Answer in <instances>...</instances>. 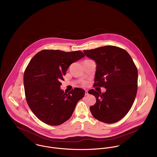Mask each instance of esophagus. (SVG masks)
Segmentation results:
<instances>
[{
	"mask_svg": "<svg viewBox=\"0 0 157 157\" xmlns=\"http://www.w3.org/2000/svg\"><path fill=\"white\" fill-rule=\"evenodd\" d=\"M88 90H85V95H88Z\"/></svg>",
	"mask_w": 157,
	"mask_h": 157,
	"instance_id": "obj_1",
	"label": "esophagus"
}]
</instances>
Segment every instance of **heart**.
I'll return each mask as SVG.
<instances>
[{
	"instance_id": "obj_1",
	"label": "heart",
	"mask_w": 157,
	"mask_h": 157,
	"mask_svg": "<svg viewBox=\"0 0 157 157\" xmlns=\"http://www.w3.org/2000/svg\"><path fill=\"white\" fill-rule=\"evenodd\" d=\"M82 85L83 86H87L88 85V82L87 81H83L82 82Z\"/></svg>"
}]
</instances>
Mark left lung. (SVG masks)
Here are the masks:
<instances>
[{"label": "left lung", "instance_id": "8db88e82", "mask_svg": "<svg viewBox=\"0 0 157 157\" xmlns=\"http://www.w3.org/2000/svg\"><path fill=\"white\" fill-rule=\"evenodd\" d=\"M85 56L97 64L94 86L104 87V93L94 90L88 93L96 98L90 107L93 117L106 123H115L131 109L136 94L138 71L129 53L115 46L84 50Z\"/></svg>", "mask_w": 157, "mask_h": 157}]
</instances>
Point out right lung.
<instances>
[{
  "label": "right lung",
  "instance_id": "1",
  "mask_svg": "<svg viewBox=\"0 0 157 157\" xmlns=\"http://www.w3.org/2000/svg\"><path fill=\"white\" fill-rule=\"evenodd\" d=\"M84 57L80 51L45 49L29 62L23 77L26 100L32 112L44 123L52 126L63 123L84 97L83 89L76 88L67 94L60 88L71 64Z\"/></svg>",
  "mask_w": 157,
  "mask_h": 157
}]
</instances>
